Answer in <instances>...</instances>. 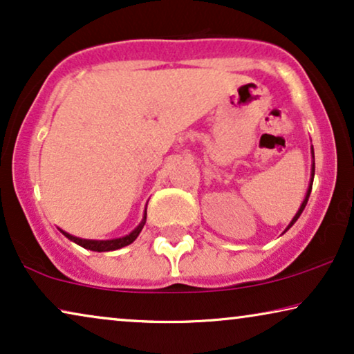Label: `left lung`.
I'll return each instance as SVG.
<instances>
[{
  "mask_svg": "<svg viewBox=\"0 0 354 354\" xmlns=\"http://www.w3.org/2000/svg\"><path fill=\"white\" fill-rule=\"evenodd\" d=\"M313 158H314V149H313ZM313 178H314V162H313ZM313 178H311V185H309V190H308V193H306V198H304V201H303V205H301V207H299L298 209V212L297 214H295V217H293V221L290 222V225L287 227V230L290 229V227H292L295 222L298 221V217L301 216V212H303V209H304V206H306V203H308V200H309V195H311V188H313Z\"/></svg>",
  "mask_w": 354,
  "mask_h": 354,
  "instance_id": "obj_1",
  "label": "left lung"
}]
</instances>
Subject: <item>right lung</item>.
I'll return each mask as SVG.
<instances>
[{
    "label": "right lung",
    "mask_w": 354,
    "mask_h": 354,
    "mask_svg": "<svg viewBox=\"0 0 354 354\" xmlns=\"http://www.w3.org/2000/svg\"><path fill=\"white\" fill-rule=\"evenodd\" d=\"M145 221H147V212H145L142 224H140L137 229L132 232V234L125 235V236H122V239H115V240H84V239H77V236H74V235H69L64 230H61V232L67 236V239L75 241L77 245L84 246V248H86V250H91V251H113V250H119V248H122V246H127V245L132 243V241L138 236L140 232H142L143 225H145Z\"/></svg>",
    "instance_id": "1"
}]
</instances>
